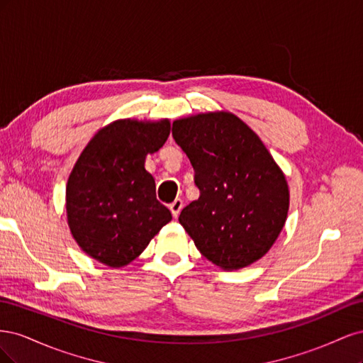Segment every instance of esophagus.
I'll return each instance as SVG.
<instances>
[{
  "label": "esophagus",
  "mask_w": 363,
  "mask_h": 363,
  "mask_svg": "<svg viewBox=\"0 0 363 363\" xmlns=\"http://www.w3.org/2000/svg\"><path fill=\"white\" fill-rule=\"evenodd\" d=\"M182 208H183V201H182L180 199H177V200H175V201L169 206V211H171V213H172L174 218H177V216L180 215Z\"/></svg>",
  "instance_id": "1"
}]
</instances>
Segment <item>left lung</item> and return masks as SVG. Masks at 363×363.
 <instances>
[{"label":"left lung","mask_w":363,"mask_h":363,"mask_svg":"<svg viewBox=\"0 0 363 363\" xmlns=\"http://www.w3.org/2000/svg\"><path fill=\"white\" fill-rule=\"evenodd\" d=\"M172 136L200 189L179 218L195 247L225 271L262 259L286 223L289 186L260 138L224 111L175 119Z\"/></svg>","instance_id":"left-lung-1"}]
</instances>
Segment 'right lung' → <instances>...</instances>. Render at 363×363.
Instances as JSON below:
<instances>
[{
	"label": "right lung",
	"mask_w": 363,
	"mask_h": 363,
	"mask_svg": "<svg viewBox=\"0 0 363 363\" xmlns=\"http://www.w3.org/2000/svg\"><path fill=\"white\" fill-rule=\"evenodd\" d=\"M171 131L169 119H116L100 128L67 183V219L75 242L108 268H123L147 248L172 215L156 199L145 169Z\"/></svg>",
	"instance_id": "add662e5"
}]
</instances>
